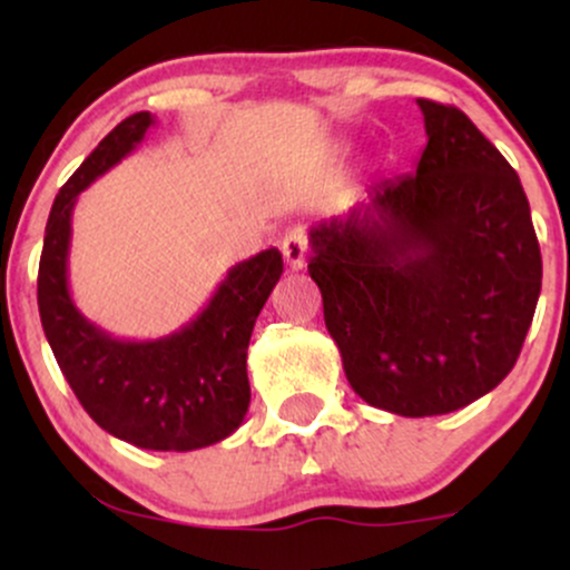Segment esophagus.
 I'll use <instances>...</instances> for the list:
<instances>
[{
  "label": "esophagus",
  "mask_w": 570,
  "mask_h": 570,
  "mask_svg": "<svg viewBox=\"0 0 570 570\" xmlns=\"http://www.w3.org/2000/svg\"><path fill=\"white\" fill-rule=\"evenodd\" d=\"M281 254H284L286 265H289L292 271H303L305 257H307V244H305L303 233H289V235H286L284 244H281Z\"/></svg>",
  "instance_id": "esophagus-1"
}]
</instances>
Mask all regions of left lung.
Here are the masks:
<instances>
[{"mask_svg":"<svg viewBox=\"0 0 570 570\" xmlns=\"http://www.w3.org/2000/svg\"><path fill=\"white\" fill-rule=\"evenodd\" d=\"M415 174L311 227L307 273L351 389L404 417L444 415L514 367L541 292L525 189L461 109L417 98Z\"/></svg>","mask_w":570,"mask_h":570,"instance_id":"left-lung-1","label":"left lung"}]
</instances>
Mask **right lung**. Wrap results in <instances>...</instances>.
<instances>
[{
  "label": "right lung",
  "instance_id": "obj_1",
  "mask_svg": "<svg viewBox=\"0 0 570 570\" xmlns=\"http://www.w3.org/2000/svg\"><path fill=\"white\" fill-rule=\"evenodd\" d=\"M149 112L126 117L56 195L39 257L37 303L53 356L90 417L141 450L208 448L248 410L246 351L254 322L284 273L278 248L227 271L193 322L158 340H120L82 316L69 294L71 212L77 195L139 147Z\"/></svg>",
  "mask_w": 570,
  "mask_h": 570
}]
</instances>
